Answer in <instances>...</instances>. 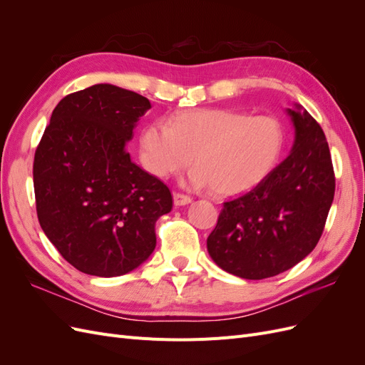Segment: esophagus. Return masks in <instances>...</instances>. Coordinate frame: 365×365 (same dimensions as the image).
<instances>
[{
  "label": "esophagus",
  "instance_id": "esophagus-1",
  "mask_svg": "<svg viewBox=\"0 0 365 365\" xmlns=\"http://www.w3.org/2000/svg\"><path fill=\"white\" fill-rule=\"evenodd\" d=\"M192 202V197L182 195V193H173V204L176 207H181V205H187Z\"/></svg>",
  "mask_w": 365,
  "mask_h": 365
}]
</instances>
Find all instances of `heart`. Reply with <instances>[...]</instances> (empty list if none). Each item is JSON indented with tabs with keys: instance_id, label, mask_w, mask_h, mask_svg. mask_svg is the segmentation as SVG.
Listing matches in <instances>:
<instances>
[{
	"instance_id": "b5f03b06",
	"label": "heart",
	"mask_w": 365,
	"mask_h": 365,
	"mask_svg": "<svg viewBox=\"0 0 365 365\" xmlns=\"http://www.w3.org/2000/svg\"><path fill=\"white\" fill-rule=\"evenodd\" d=\"M284 130L271 115L251 117L231 109H196L157 120L141 130L140 161L157 178L185 169L195 187H212L219 196L256 189L277 168Z\"/></svg>"
}]
</instances>
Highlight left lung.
Listing matches in <instances>:
<instances>
[{"mask_svg": "<svg viewBox=\"0 0 365 365\" xmlns=\"http://www.w3.org/2000/svg\"><path fill=\"white\" fill-rule=\"evenodd\" d=\"M294 145L256 189L224 202L207 239L210 257L247 280L274 277L311 254L323 235L335 175L323 129L306 109H286Z\"/></svg>", "mask_w": 365, "mask_h": 365, "instance_id": "left-lung-1", "label": "left lung"}]
</instances>
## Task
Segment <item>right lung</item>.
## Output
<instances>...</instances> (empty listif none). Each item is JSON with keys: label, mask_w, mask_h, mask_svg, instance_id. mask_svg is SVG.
I'll return each instance as SVG.
<instances>
[{"label": "right lung", "mask_w": 365, "mask_h": 365, "mask_svg": "<svg viewBox=\"0 0 365 365\" xmlns=\"http://www.w3.org/2000/svg\"><path fill=\"white\" fill-rule=\"evenodd\" d=\"M150 102L97 83L63 97L33 163L41 228L76 269L117 277L155 250L157 219L172 210L168 185L126 152Z\"/></svg>", "instance_id": "1"}]
</instances>
